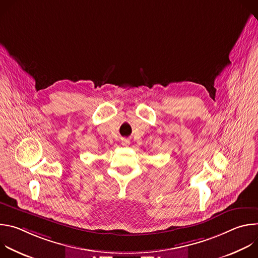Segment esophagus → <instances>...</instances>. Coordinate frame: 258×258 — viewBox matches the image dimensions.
I'll return each mask as SVG.
<instances>
[{"label": "esophagus", "mask_w": 258, "mask_h": 258, "mask_svg": "<svg viewBox=\"0 0 258 258\" xmlns=\"http://www.w3.org/2000/svg\"><path fill=\"white\" fill-rule=\"evenodd\" d=\"M126 144H127V143H126V142H122V145H124V146H125V145H126Z\"/></svg>", "instance_id": "1"}]
</instances>
